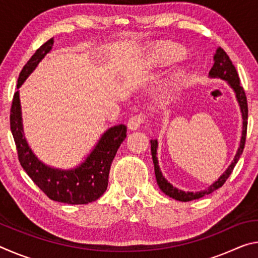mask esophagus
<instances>
[{"label":"esophagus","instance_id":"obj_1","mask_svg":"<svg viewBox=\"0 0 258 258\" xmlns=\"http://www.w3.org/2000/svg\"><path fill=\"white\" fill-rule=\"evenodd\" d=\"M145 119H146V115H143V113H138V115H134L128 119L127 127L131 131L138 130L140 127V125L145 121Z\"/></svg>","mask_w":258,"mask_h":258}]
</instances>
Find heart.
I'll return each instance as SVG.
<instances>
[{"label":"heart","mask_w":258,"mask_h":258,"mask_svg":"<svg viewBox=\"0 0 258 258\" xmlns=\"http://www.w3.org/2000/svg\"><path fill=\"white\" fill-rule=\"evenodd\" d=\"M163 56L165 59H172L174 58L177 54V51L175 49H173V47H169V46H165L163 49ZM185 77V73L182 71V69H177V71L173 72L171 74V76L168 77L167 80V84L166 86L168 87V89H173V87H176L177 85H180L181 83L183 82Z\"/></svg>","instance_id":"obj_1"}]
</instances>
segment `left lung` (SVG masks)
Segmentation results:
<instances>
[{"label":"left lung","mask_w":258,"mask_h":258,"mask_svg":"<svg viewBox=\"0 0 258 258\" xmlns=\"http://www.w3.org/2000/svg\"><path fill=\"white\" fill-rule=\"evenodd\" d=\"M209 77L211 78H221L228 82V84L231 86V89L234 91L235 98L240 106V110H241L242 115V135L241 140H240V146L238 148L237 154L234 156V159L231 165L228 167V169L222 174L220 178L216 182H214L211 186H208L207 189L198 192H185L182 190H178L177 187H174L171 183H169L161 174V171L158 165V158H157V148H158V142L157 140H151V155L152 160H154L155 166V174H156V180L157 184L160 187V190L164 192L165 195L169 196V197L178 200V202H191V200L199 199L204 197L205 195L212 194L213 191L217 190L218 187H221L224 184L225 181L228 180V177L231 175L235 164L238 163V160L241 156L244 143H246V134H247V123H248V104H247V98L246 93H244L243 87L240 85V80L238 76V73L235 71V67L233 66L232 61L230 60L229 55L226 54V52L218 47L216 50V53L214 55V64L211 71H209Z\"/></svg>","instance_id":"obj_1"}]
</instances>
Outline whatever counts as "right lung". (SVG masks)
I'll use <instances>...</instances> for the list:
<instances>
[{"mask_svg":"<svg viewBox=\"0 0 258 258\" xmlns=\"http://www.w3.org/2000/svg\"><path fill=\"white\" fill-rule=\"evenodd\" d=\"M53 43V38H50L27 61L20 72L17 89H19L41 60L49 53ZM10 127L20 165L28 176L51 200L71 205L95 202L107 190L111 163L125 140L127 131V127L123 124L110 127L102 134L92 152L80 166L72 169H59L43 164L28 147L24 137L19 91L15 93L12 100Z\"/></svg>","mask_w":258,"mask_h":258,"instance_id":"right-lung-1","label":"right lung"}]
</instances>
